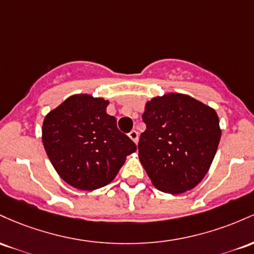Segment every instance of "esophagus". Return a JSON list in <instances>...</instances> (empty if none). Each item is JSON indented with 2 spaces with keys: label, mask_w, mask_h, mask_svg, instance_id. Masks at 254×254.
I'll return each instance as SVG.
<instances>
[{
  "label": "esophagus",
  "mask_w": 254,
  "mask_h": 254,
  "mask_svg": "<svg viewBox=\"0 0 254 254\" xmlns=\"http://www.w3.org/2000/svg\"><path fill=\"white\" fill-rule=\"evenodd\" d=\"M128 136H129V138H130V139H132V140H133V141H134V142H135V144H136V142H138V139H139V134H138V132H136V130H135V129L130 130V132H129V133H128Z\"/></svg>",
  "instance_id": "1"
}]
</instances>
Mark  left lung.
I'll return each mask as SVG.
<instances>
[{"label":"left lung","instance_id":"obj_1","mask_svg":"<svg viewBox=\"0 0 254 254\" xmlns=\"http://www.w3.org/2000/svg\"><path fill=\"white\" fill-rule=\"evenodd\" d=\"M142 121L139 159L156 189L179 194L195 187L221 139L215 110L190 96L168 93L147 102Z\"/></svg>","mask_w":254,"mask_h":254}]
</instances>
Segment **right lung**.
Wrapping results in <instances>:
<instances>
[{"label": "right lung", "instance_id": "obj_1", "mask_svg": "<svg viewBox=\"0 0 254 254\" xmlns=\"http://www.w3.org/2000/svg\"><path fill=\"white\" fill-rule=\"evenodd\" d=\"M109 102L89 95L67 98L45 116L43 145L51 164L70 186L101 189L114 180L136 145L107 114Z\"/></svg>", "mask_w": 254, "mask_h": 254}]
</instances>
